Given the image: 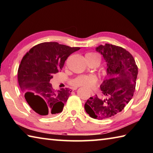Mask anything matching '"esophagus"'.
<instances>
[{
  "mask_svg": "<svg viewBox=\"0 0 153 153\" xmlns=\"http://www.w3.org/2000/svg\"><path fill=\"white\" fill-rule=\"evenodd\" d=\"M77 87H75V88H73V90H77ZM91 94H92V96H94V93L93 92H91Z\"/></svg>",
  "mask_w": 153,
  "mask_h": 153,
  "instance_id": "esophagus-1",
  "label": "esophagus"
}]
</instances>
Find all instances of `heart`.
Here are the masks:
<instances>
[{"label":"heart","mask_w":153,"mask_h":153,"mask_svg":"<svg viewBox=\"0 0 153 153\" xmlns=\"http://www.w3.org/2000/svg\"><path fill=\"white\" fill-rule=\"evenodd\" d=\"M86 56H92V57H99L94 53H88ZM97 79L94 76H80L77 77L72 82L74 86H84L86 88H92L97 84Z\"/></svg>","instance_id":"1"}]
</instances>
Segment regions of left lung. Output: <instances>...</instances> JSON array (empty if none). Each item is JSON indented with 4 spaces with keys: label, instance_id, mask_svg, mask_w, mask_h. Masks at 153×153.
Here are the masks:
<instances>
[{
    "label": "left lung",
    "instance_id": "1",
    "mask_svg": "<svg viewBox=\"0 0 153 153\" xmlns=\"http://www.w3.org/2000/svg\"><path fill=\"white\" fill-rule=\"evenodd\" d=\"M96 51L107 63V76L100 86L107 98L90 97L84 108L90 117L100 120L121 112L132 98L138 67L132 55L120 46L105 44L97 46Z\"/></svg>",
    "mask_w": 153,
    "mask_h": 153
}]
</instances>
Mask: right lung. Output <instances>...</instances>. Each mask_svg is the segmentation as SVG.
I'll use <instances>...</instances> for the list:
<instances>
[{
    "label": "right lung",
    "mask_w": 153,
    "mask_h": 153,
    "mask_svg": "<svg viewBox=\"0 0 153 153\" xmlns=\"http://www.w3.org/2000/svg\"><path fill=\"white\" fill-rule=\"evenodd\" d=\"M79 47L57 42H43L33 46L23 57L18 69V82L30 107L40 115L51 117L62 112L72 90H55L50 80L61 71L67 57Z\"/></svg>",
    "instance_id": "1"
}]
</instances>
